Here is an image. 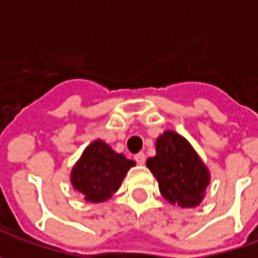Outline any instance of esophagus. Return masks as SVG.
I'll return each instance as SVG.
<instances>
[{
    "label": "esophagus",
    "mask_w": 258,
    "mask_h": 258,
    "mask_svg": "<svg viewBox=\"0 0 258 258\" xmlns=\"http://www.w3.org/2000/svg\"><path fill=\"white\" fill-rule=\"evenodd\" d=\"M134 159H135V162L138 163V164H144L146 160L145 153H144V152H140V153H137V155H135Z\"/></svg>",
    "instance_id": "1"
}]
</instances>
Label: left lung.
<instances>
[{
  "mask_svg": "<svg viewBox=\"0 0 258 258\" xmlns=\"http://www.w3.org/2000/svg\"><path fill=\"white\" fill-rule=\"evenodd\" d=\"M146 166L156 177L162 195L173 205L195 207L203 199L209 185V170L189 142L173 131H166L156 141V156Z\"/></svg>",
  "mask_w": 258,
  "mask_h": 258,
  "instance_id": "1",
  "label": "left lung"
}]
</instances>
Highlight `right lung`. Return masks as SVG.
Returning a JSON list of instances; mask_svg holds the SVG:
<instances>
[{
	"mask_svg": "<svg viewBox=\"0 0 258 258\" xmlns=\"http://www.w3.org/2000/svg\"><path fill=\"white\" fill-rule=\"evenodd\" d=\"M135 162L116 153L102 141L92 142L72 171V184L94 203L109 199Z\"/></svg>",
	"mask_w": 258,
	"mask_h": 258,
	"instance_id": "1",
	"label": "right lung"
}]
</instances>
